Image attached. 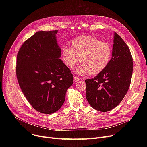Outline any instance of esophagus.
<instances>
[{
	"label": "esophagus",
	"instance_id": "esophagus-1",
	"mask_svg": "<svg viewBox=\"0 0 147 147\" xmlns=\"http://www.w3.org/2000/svg\"><path fill=\"white\" fill-rule=\"evenodd\" d=\"M74 81H75L76 82H77L79 81V80H80V79L79 78V77H78V76H74Z\"/></svg>",
	"mask_w": 147,
	"mask_h": 147
}]
</instances>
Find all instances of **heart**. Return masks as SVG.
I'll return each instance as SVG.
<instances>
[{
    "mask_svg": "<svg viewBox=\"0 0 147 147\" xmlns=\"http://www.w3.org/2000/svg\"><path fill=\"white\" fill-rule=\"evenodd\" d=\"M111 55L112 49L109 43L88 36L74 38L71 47L64 46L62 49L63 61L69 68H73L79 59L81 63L76 68L79 75L101 73L109 65Z\"/></svg>",
    "mask_w": 147,
    "mask_h": 147,
    "instance_id": "heart-1",
    "label": "heart"
}]
</instances>
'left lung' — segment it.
<instances>
[{
	"label": "left lung",
	"instance_id": "8db88e82",
	"mask_svg": "<svg viewBox=\"0 0 147 147\" xmlns=\"http://www.w3.org/2000/svg\"><path fill=\"white\" fill-rule=\"evenodd\" d=\"M133 59L126 43L116 33L114 36L112 58L103 71L86 79V97L96 110L109 111L117 107L129 88Z\"/></svg>",
	"mask_w": 147,
	"mask_h": 147
}]
</instances>
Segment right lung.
<instances>
[{
  "instance_id": "1",
  "label": "right lung",
  "mask_w": 147,
  "mask_h": 147,
  "mask_svg": "<svg viewBox=\"0 0 147 147\" xmlns=\"http://www.w3.org/2000/svg\"><path fill=\"white\" fill-rule=\"evenodd\" d=\"M57 33H36L23 43L17 54L15 70L19 85L31 105L43 114L60 109L74 80L70 69L59 59Z\"/></svg>"
}]
</instances>
